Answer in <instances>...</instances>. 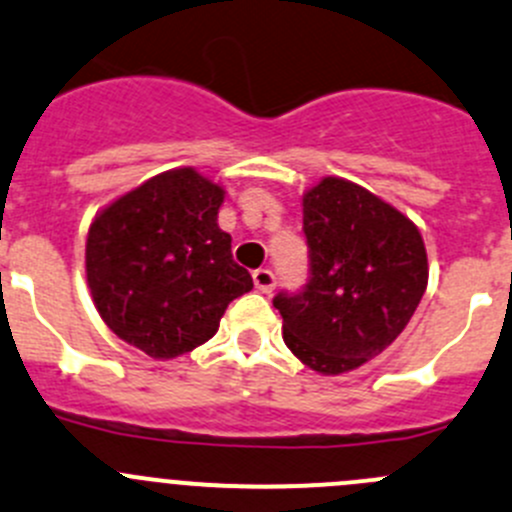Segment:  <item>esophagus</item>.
<instances>
[{
  "label": "esophagus",
  "mask_w": 512,
  "mask_h": 512,
  "mask_svg": "<svg viewBox=\"0 0 512 512\" xmlns=\"http://www.w3.org/2000/svg\"><path fill=\"white\" fill-rule=\"evenodd\" d=\"M252 280H255V287L260 292H272L275 290V285H277V277H275V272L270 270V267H260V270H255L252 272Z\"/></svg>",
  "instance_id": "esophagus-1"
}]
</instances>
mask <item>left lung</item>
I'll return each mask as SVG.
<instances>
[{"label": "left lung", "instance_id": "obj_1", "mask_svg": "<svg viewBox=\"0 0 512 512\" xmlns=\"http://www.w3.org/2000/svg\"><path fill=\"white\" fill-rule=\"evenodd\" d=\"M307 282L277 292L285 345L307 367L340 375L380 355L428 287L418 227L365 187L325 177L302 197Z\"/></svg>", "mask_w": 512, "mask_h": 512}]
</instances>
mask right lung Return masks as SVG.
Here are the masks:
<instances>
[{"label":"right lung","mask_w":512,"mask_h":512,"mask_svg":"<svg viewBox=\"0 0 512 512\" xmlns=\"http://www.w3.org/2000/svg\"><path fill=\"white\" fill-rule=\"evenodd\" d=\"M225 192L195 170H170L94 217L87 282L109 330L150 357L190 352L210 340L252 277L232 260L217 227Z\"/></svg>","instance_id":"1"}]
</instances>
